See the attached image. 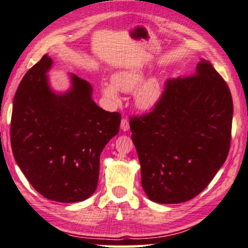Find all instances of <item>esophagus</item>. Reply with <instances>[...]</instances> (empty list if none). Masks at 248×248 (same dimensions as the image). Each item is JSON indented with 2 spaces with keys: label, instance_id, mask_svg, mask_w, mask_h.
Listing matches in <instances>:
<instances>
[{
  "label": "esophagus",
  "instance_id": "esophagus-1",
  "mask_svg": "<svg viewBox=\"0 0 248 248\" xmlns=\"http://www.w3.org/2000/svg\"><path fill=\"white\" fill-rule=\"evenodd\" d=\"M120 128L123 131H128L129 128H130V125H129V120L127 118H123V120H121V124H120Z\"/></svg>",
  "mask_w": 248,
  "mask_h": 248
}]
</instances>
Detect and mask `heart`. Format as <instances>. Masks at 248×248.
Wrapping results in <instances>:
<instances>
[{
  "instance_id": "obj_1",
  "label": "heart",
  "mask_w": 248,
  "mask_h": 248,
  "mask_svg": "<svg viewBox=\"0 0 248 248\" xmlns=\"http://www.w3.org/2000/svg\"><path fill=\"white\" fill-rule=\"evenodd\" d=\"M144 74L138 68H128L118 70L111 76V82H101L100 89L105 98L112 103H118L120 99L119 90L131 93L137 90L135 93L136 105L141 109H151L159 103L162 96V86L159 79L152 77L145 80Z\"/></svg>"
}]
</instances>
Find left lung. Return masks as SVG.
Listing matches in <instances>:
<instances>
[{
	"mask_svg": "<svg viewBox=\"0 0 248 248\" xmlns=\"http://www.w3.org/2000/svg\"><path fill=\"white\" fill-rule=\"evenodd\" d=\"M233 100L210 62L168 79L152 111L130 119L141 184L153 202H186L201 193L230 151Z\"/></svg>",
	"mask_w": 248,
	"mask_h": 248,
	"instance_id": "8db88e82",
	"label": "left lung"
}]
</instances>
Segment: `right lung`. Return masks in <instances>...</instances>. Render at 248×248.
<instances>
[{
  "mask_svg": "<svg viewBox=\"0 0 248 248\" xmlns=\"http://www.w3.org/2000/svg\"><path fill=\"white\" fill-rule=\"evenodd\" d=\"M44 55L19 82L13 101L11 145L17 166L39 194L76 203L96 191L100 153L119 132L121 115L92 99L89 82L72 75V88L58 95Z\"/></svg>",
  "mask_w": 248,
  "mask_h": 248,
  "instance_id": "right-lung-1",
  "label": "right lung"
}]
</instances>
